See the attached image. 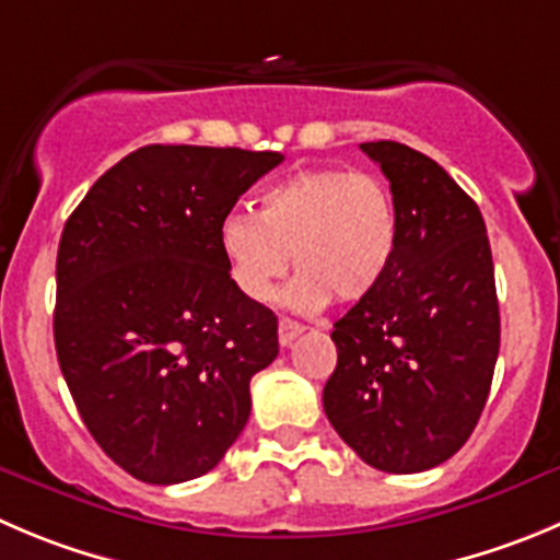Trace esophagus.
Listing matches in <instances>:
<instances>
[{
    "label": "esophagus",
    "mask_w": 560,
    "mask_h": 560,
    "mask_svg": "<svg viewBox=\"0 0 560 560\" xmlns=\"http://www.w3.org/2000/svg\"><path fill=\"white\" fill-rule=\"evenodd\" d=\"M305 332L300 322H291V318H280V327H277V338H280V346H289L294 343L300 335Z\"/></svg>",
    "instance_id": "1"
}]
</instances>
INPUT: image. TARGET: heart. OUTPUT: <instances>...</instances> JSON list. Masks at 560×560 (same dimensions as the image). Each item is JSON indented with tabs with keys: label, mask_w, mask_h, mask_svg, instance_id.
<instances>
[{
	"label": "heart",
	"mask_w": 560,
	"mask_h": 560,
	"mask_svg": "<svg viewBox=\"0 0 560 560\" xmlns=\"http://www.w3.org/2000/svg\"><path fill=\"white\" fill-rule=\"evenodd\" d=\"M398 242L401 222L390 186L338 167L277 180L258 195V214L228 211L217 228L238 294L269 302L294 260L300 275L289 302L300 311H322L329 300H369L393 269Z\"/></svg>",
	"instance_id": "heart-1"
}]
</instances>
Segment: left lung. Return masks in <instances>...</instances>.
Instances as JSON below:
<instances>
[{
    "mask_svg": "<svg viewBox=\"0 0 560 560\" xmlns=\"http://www.w3.org/2000/svg\"><path fill=\"white\" fill-rule=\"evenodd\" d=\"M390 180L401 242L385 283L335 322L324 412L365 465L420 472L467 443L500 351L487 225L434 159L363 142Z\"/></svg>",
    "mask_w": 560,
    "mask_h": 560,
    "instance_id": "obj_1",
    "label": "left lung"
}]
</instances>
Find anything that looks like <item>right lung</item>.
Here are the masks:
<instances>
[{
	"label": "right lung",
	"instance_id": "obj_1",
	"mask_svg": "<svg viewBox=\"0 0 560 560\" xmlns=\"http://www.w3.org/2000/svg\"><path fill=\"white\" fill-rule=\"evenodd\" d=\"M275 151L145 145L106 170L57 249L55 346L95 443L145 483L220 465L277 357V316L233 285L222 217Z\"/></svg>",
	"mask_w": 560,
	"mask_h": 560
}]
</instances>
